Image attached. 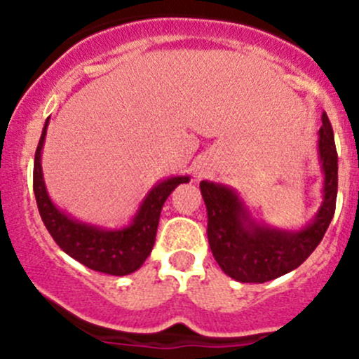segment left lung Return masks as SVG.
<instances>
[{"label":"left lung","instance_id":"obj_1","mask_svg":"<svg viewBox=\"0 0 359 359\" xmlns=\"http://www.w3.org/2000/svg\"><path fill=\"white\" fill-rule=\"evenodd\" d=\"M318 151L323 202L314 219L300 230H281L258 223L233 188L201 181L208 209V241L212 257L226 276L239 283H265L295 271L318 248L335 212L339 157L328 116H321Z\"/></svg>","mask_w":359,"mask_h":359}]
</instances>
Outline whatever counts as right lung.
<instances>
[{
	"label": "right lung",
	"mask_w": 359,
	"mask_h": 359,
	"mask_svg": "<svg viewBox=\"0 0 359 359\" xmlns=\"http://www.w3.org/2000/svg\"><path fill=\"white\" fill-rule=\"evenodd\" d=\"M47 127L48 120L41 130L33 169L34 197H36L38 211L45 226L60 250L83 264L85 267L109 276L133 274L144 264L148 255L154 250L162 205L178 184L188 183L190 178L172 176V178L158 181L143 198L129 225L122 229H102L90 223L78 222L60 211L48 197L47 187H45L43 171H41V150H43L45 136H47Z\"/></svg>",
	"instance_id": "right-lung-1"
}]
</instances>
